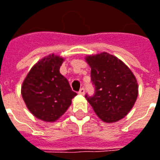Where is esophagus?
Segmentation results:
<instances>
[{
  "label": "esophagus",
  "instance_id": "1",
  "mask_svg": "<svg viewBox=\"0 0 160 160\" xmlns=\"http://www.w3.org/2000/svg\"><path fill=\"white\" fill-rule=\"evenodd\" d=\"M79 94H81V95H83V94H85V88H81L80 89V91H79Z\"/></svg>",
  "mask_w": 160,
  "mask_h": 160
}]
</instances>
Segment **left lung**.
<instances>
[{"mask_svg":"<svg viewBox=\"0 0 160 160\" xmlns=\"http://www.w3.org/2000/svg\"><path fill=\"white\" fill-rule=\"evenodd\" d=\"M86 60L91 67L94 94H86L85 97L103 122L121 120L130 111L138 98L136 77L123 62L107 52L90 55Z\"/></svg>","mask_w":160,"mask_h":160,"instance_id":"8db88e82","label":"left lung"}]
</instances>
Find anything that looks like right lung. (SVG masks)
I'll list each match as a JSON object with an SVG mask.
<instances>
[{"mask_svg":"<svg viewBox=\"0 0 160 160\" xmlns=\"http://www.w3.org/2000/svg\"><path fill=\"white\" fill-rule=\"evenodd\" d=\"M63 61V58L54 54L43 58L30 69L22 82V99L31 114L40 120H58L77 95L59 72Z\"/></svg>","mask_w":160,"mask_h":160,"instance_id":"1","label":"right lung"}]
</instances>
